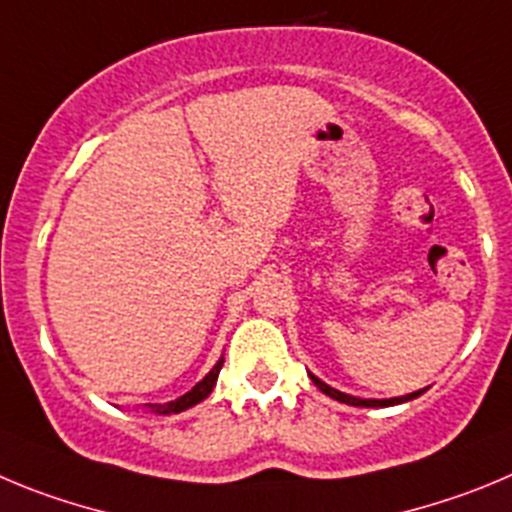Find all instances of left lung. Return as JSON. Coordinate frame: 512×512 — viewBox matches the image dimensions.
Segmentation results:
<instances>
[{
  "label": "left lung",
  "instance_id": "obj_1",
  "mask_svg": "<svg viewBox=\"0 0 512 512\" xmlns=\"http://www.w3.org/2000/svg\"><path fill=\"white\" fill-rule=\"evenodd\" d=\"M313 380V385L321 390L324 395H329V398L339 400V403H347V405H357V408H388V405H400V403H408V400L418 398V395L423 393V390H416V393H408V395H400V398H385V400H372V398H354V395H347L342 393V390L331 388V385H326L324 380H319L316 375H308Z\"/></svg>",
  "mask_w": 512,
  "mask_h": 512
}]
</instances>
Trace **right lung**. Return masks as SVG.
Instances as JSON below:
<instances>
[{"mask_svg": "<svg viewBox=\"0 0 512 512\" xmlns=\"http://www.w3.org/2000/svg\"><path fill=\"white\" fill-rule=\"evenodd\" d=\"M222 365H224V357L219 359V362L211 367L209 375H206L201 382H196V385H193L186 395H181V398L170 400V403H163V405L147 403V411L158 413V416H173V413H181V411H188V408H193L196 403H201V400L209 398L211 390H214V385H216V377H219V370H222Z\"/></svg>", "mask_w": 512, "mask_h": 512, "instance_id": "1", "label": "right lung"}]
</instances>
